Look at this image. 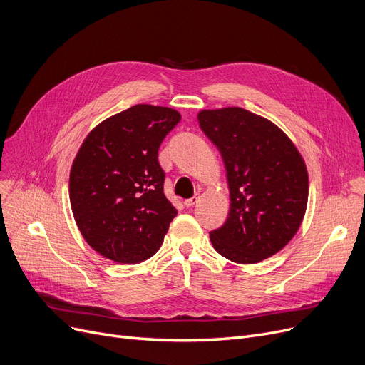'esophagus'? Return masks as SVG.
I'll return each mask as SVG.
<instances>
[{
    "label": "esophagus",
    "instance_id": "obj_1",
    "mask_svg": "<svg viewBox=\"0 0 365 365\" xmlns=\"http://www.w3.org/2000/svg\"><path fill=\"white\" fill-rule=\"evenodd\" d=\"M199 199H200V196H199V195H195L192 199L184 200V205H185L187 207H192V206H195V205L199 202Z\"/></svg>",
    "mask_w": 365,
    "mask_h": 365
}]
</instances>
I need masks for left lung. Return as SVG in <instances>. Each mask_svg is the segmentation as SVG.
<instances>
[{
  "instance_id": "8db88e82",
  "label": "left lung",
  "mask_w": 365,
  "mask_h": 365,
  "mask_svg": "<svg viewBox=\"0 0 365 365\" xmlns=\"http://www.w3.org/2000/svg\"><path fill=\"white\" fill-rule=\"evenodd\" d=\"M197 120L221 154L230 192L229 218L210 233L212 245L233 263L263 262L304 218L309 177L302 154L273 121L240 107L200 110Z\"/></svg>"
}]
</instances>
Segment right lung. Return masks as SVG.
<instances>
[{"label": "right lung", "mask_w": 365, "mask_h": 365, "mask_svg": "<svg viewBox=\"0 0 365 365\" xmlns=\"http://www.w3.org/2000/svg\"><path fill=\"white\" fill-rule=\"evenodd\" d=\"M181 114L138 103L96 125L69 172V202L84 240L115 263L158 252L177 210L163 193L158 153Z\"/></svg>", "instance_id": "obj_1"}]
</instances>
